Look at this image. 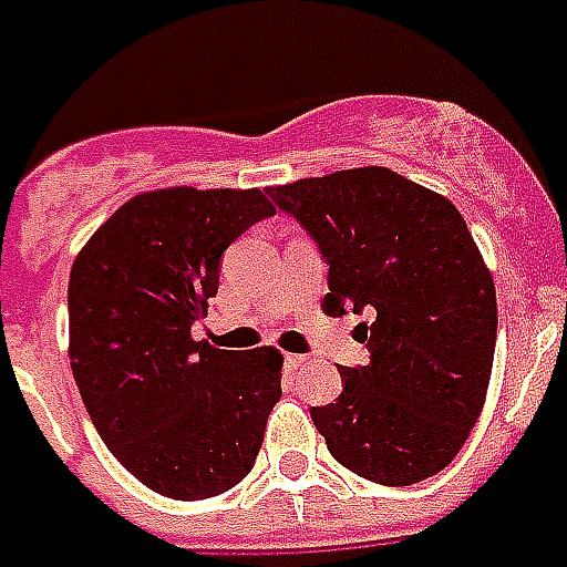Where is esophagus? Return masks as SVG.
I'll return each instance as SVG.
<instances>
[{"label": "esophagus", "instance_id": "esophagus-1", "mask_svg": "<svg viewBox=\"0 0 567 567\" xmlns=\"http://www.w3.org/2000/svg\"><path fill=\"white\" fill-rule=\"evenodd\" d=\"M285 364H288V371H302V368L309 364V355L288 353V355H285Z\"/></svg>", "mask_w": 567, "mask_h": 567}]
</instances>
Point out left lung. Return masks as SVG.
I'll return each instance as SVG.
<instances>
[{
  "label": "left lung",
  "mask_w": 567,
  "mask_h": 567,
  "mask_svg": "<svg viewBox=\"0 0 567 567\" xmlns=\"http://www.w3.org/2000/svg\"><path fill=\"white\" fill-rule=\"evenodd\" d=\"M267 194L320 244L329 318H371L355 327L371 362L341 368V396L311 405L329 453L391 488L435 476L480 421L497 341L492 270L465 217L447 196L388 167L311 176Z\"/></svg>",
  "instance_id": "obj_1"
}]
</instances>
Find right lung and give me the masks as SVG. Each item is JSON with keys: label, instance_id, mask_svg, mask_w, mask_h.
I'll use <instances>...</instances> for the list:
<instances>
[{"label": "right lung", "instance_id": "1", "mask_svg": "<svg viewBox=\"0 0 567 567\" xmlns=\"http://www.w3.org/2000/svg\"><path fill=\"white\" fill-rule=\"evenodd\" d=\"M276 208L258 188H158L123 203L70 270V368L120 465L173 501L229 492L252 471L282 396L276 347L190 336L223 249Z\"/></svg>", "mask_w": 567, "mask_h": 567}]
</instances>
